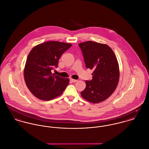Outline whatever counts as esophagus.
<instances>
[{"mask_svg": "<svg viewBox=\"0 0 149 149\" xmlns=\"http://www.w3.org/2000/svg\"><path fill=\"white\" fill-rule=\"evenodd\" d=\"M71 81H72V82H77V81H78L77 80H74V79H70Z\"/></svg>", "mask_w": 149, "mask_h": 149, "instance_id": "obj_1", "label": "esophagus"}]
</instances>
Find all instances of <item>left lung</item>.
Returning <instances> with one entry per match:
<instances>
[{"label": "left lung", "instance_id": "obj_1", "mask_svg": "<svg viewBox=\"0 0 149 149\" xmlns=\"http://www.w3.org/2000/svg\"><path fill=\"white\" fill-rule=\"evenodd\" d=\"M86 68L93 69L92 79L85 81L81 96L92 103L102 102L114 92L120 78L117 57L108 45L92 41L79 44Z\"/></svg>", "mask_w": 149, "mask_h": 149}]
</instances>
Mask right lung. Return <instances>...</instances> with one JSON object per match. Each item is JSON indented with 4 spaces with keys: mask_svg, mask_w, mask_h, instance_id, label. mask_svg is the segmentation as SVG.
I'll return each mask as SVG.
<instances>
[{
    "mask_svg": "<svg viewBox=\"0 0 149 149\" xmlns=\"http://www.w3.org/2000/svg\"><path fill=\"white\" fill-rule=\"evenodd\" d=\"M71 44L50 41L34 47L27 57L24 70L26 84L30 92L38 98L49 101L62 94L69 80L52 74L58 67L61 56Z\"/></svg>",
    "mask_w": 149,
    "mask_h": 149,
    "instance_id": "right-lung-1",
    "label": "right lung"
}]
</instances>
